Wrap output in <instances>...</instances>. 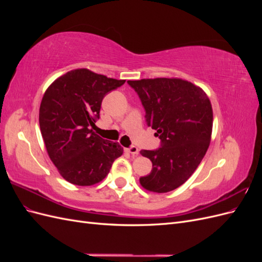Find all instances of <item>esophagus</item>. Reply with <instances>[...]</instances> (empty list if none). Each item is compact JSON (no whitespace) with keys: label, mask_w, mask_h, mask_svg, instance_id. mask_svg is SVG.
Returning a JSON list of instances; mask_svg holds the SVG:
<instances>
[{"label":"esophagus","mask_w":262,"mask_h":262,"mask_svg":"<svg viewBox=\"0 0 262 262\" xmlns=\"http://www.w3.org/2000/svg\"><path fill=\"white\" fill-rule=\"evenodd\" d=\"M125 152L129 154H132V155H137V154H139V148L137 146H130L128 148H125Z\"/></svg>","instance_id":"34e87169"}]
</instances>
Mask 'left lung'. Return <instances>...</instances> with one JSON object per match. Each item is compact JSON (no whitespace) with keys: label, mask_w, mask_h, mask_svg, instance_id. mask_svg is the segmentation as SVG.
<instances>
[{"label":"left lung","mask_w":262,"mask_h":262,"mask_svg":"<svg viewBox=\"0 0 262 262\" xmlns=\"http://www.w3.org/2000/svg\"><path fill=\"white\" fill-rule=\"evenodd\" d=\"M128 84L139 95L147 125L161 139V147L140 152L153 164L140 184L148 191L169 192L185 184L207 153L213 125L211 101L202 89L181 78H143Z\"/></svg>","instance_id":"obj_1"}]
</instances>
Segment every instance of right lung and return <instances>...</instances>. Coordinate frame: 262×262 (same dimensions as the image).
Returning a JSON list of instances; mask_svg holds the SVG:
<instances>
[{"mask_svg": "<svg viewBox=\"0 0 262 262\" xmlns=\"http://www.w3.org/2000/svg\"><path fill=\"white\" fill-rule=\"evenodd\" d=\"M87 69L72 70L46 91L39 125L50 160L60 175L76 186H92L104 179L123 148L94 132L106 95L123 85Z\"/></svg>", "mask_w": 262, "mask_h": 262, "instance_id": "right-lung-1", "label": "right lung"}]
</instances>
